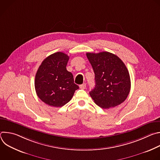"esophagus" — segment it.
<instances>
[{"mask_svg":"<svg viewBox=\"0 0 160 160\" xmlns=\"http://www.w3.org/2000/svg\"><path fill=\"white\" fill-rule=\"evenodd\" d=\"M80 88L81 89H85L86 88V83H83L82 85H80Z\"/></svg>","mask_w":160,"mask_h":160,"instance_id":"obj_1","label":"esophagus"}]
</instances>
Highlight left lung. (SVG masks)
Returning <instances> with one entry per match:
<instances>
[{
	"mask_svg": "<svg viewBox=\"0 0 160 160\" xmlns=\"http://www.w3.org/2000/svg\"><path fill=\"white\" fill-rule=\"evenodd\" d=\"M95 73L96 85L89 92L94 102L104 109L114 108L127 99L131 83L123 62L109 52L86 54Z\"/></svg>",
	"mask_w": 160,
	"mask_h": 160,
	"instance_id": "8db88e82",
	"label": "left lung"
}]
</instances>
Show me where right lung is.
Returning a JSON list of instances; mask_svg holds the SVG:
<instances>
[{
  "mask_svg": "<svg viewBox=\"0 0 160 160\" xmlns=\"http://www.w3.org/2000/svg\"><path fill=\"white\" fill-rule=\"evenodd\" d=\"M70 57L58 52L45 58L39 66L35 79L38 97L53 107H61L69 102L79 87L73 76L66 70Z\"/></svg>",
  "mask_w": 160,
  "mask_h": 160,
  "instance_id": "obj_1",
  "label": "right lung"
}]
</instances>
